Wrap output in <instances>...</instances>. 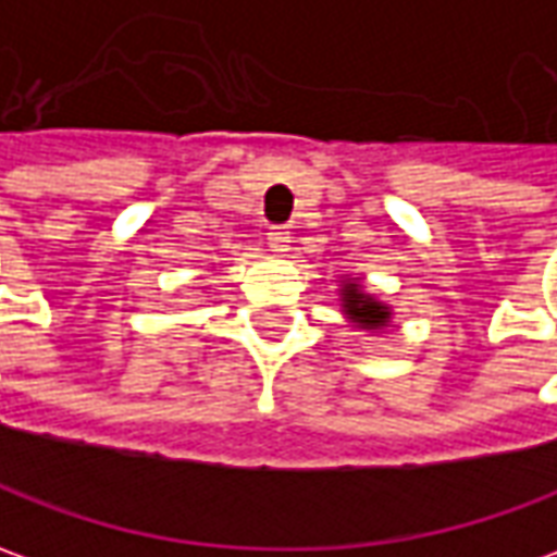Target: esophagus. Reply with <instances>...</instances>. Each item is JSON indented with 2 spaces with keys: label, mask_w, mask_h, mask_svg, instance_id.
Segmentation results:
<instances>
[{
  "label": "esophagus",
  "mask_w": 557,
  "mask_h": 557,
  "mask_svg": "<svg viewBox=\"0 0 557 557\" xmlns=\"http://www.w3.org/2000/svg\"><path fill=\"white\" fill-rule=\"evenodd\" d=\"M268 244L274 252H286L289 249V231L283 228V225H274V228L268 231Z\"/></svg>",
  "instance_id": "obj_1"
}]
</instances>
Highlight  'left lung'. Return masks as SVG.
<instances>
[{
	"label": "left lung",
	"instance_id": "obj_1",
	"mask_svg": "<svg viewBox=\"0 0 557 557\" xmlns=\"http://www.w3.org/2000/svg\"><path fill=\"white\" fill-rule=\"evenodd\" d=\"M338 301H342L344 320L366 335H384L393 326V308L377 295L366 289L362 277L342 274L338 280Z\"/></svg>",
	"mask_w": 557,
	"mask_h": 557
}]
</instances>
